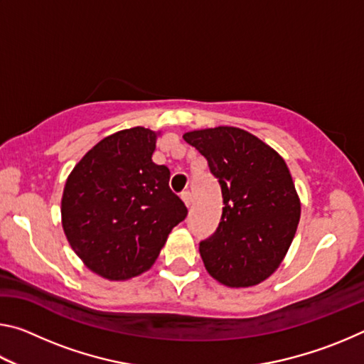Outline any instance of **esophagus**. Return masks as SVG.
Returning a JSON list of instances; mask_svg holds the SVG:
<instances>
[{"instance_id":"34e87169","label":"esophagus","mask_w":364,"mask_h":364,"mask_svg":"<svg viewBox=\"0 0 364 364\" xmlns=\"http://www.w3.org/2000/svg\"><path fill=\"white\" fill-rule=\"evenodd\" d=\"M181 199L186 204V207H189L191 202H193V196H191L189 191H184V193H181Z\"/></svg>"}]
</instances>
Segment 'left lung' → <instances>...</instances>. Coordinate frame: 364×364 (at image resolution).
<instances>
[{
  "label": "left lung",
  "mask_w": 364,
  "mask_h": 364,
  "mask_svg": "<svg viewBox=\"0 0 364 364\" xmlns=\"http://www.w3.org/2000/svg\"><path fill=\"white\" fill-rule=\"evenodd\" d=\"M223 196L218 228L199 244L210 276L230 287L262 282L279 267L297 231L300 200L284 160L234 127L189 132Z\"/></svg>",
  "instance_id": "obj_1"
}]
</instances>
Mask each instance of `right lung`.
Wrapping results in <instances>:
<instances>
[{
  "instance_id": "1",
  "label": "right lung",
  "mask_w": 364,
  "mask_h": 364,
  "mask_svg": "<svg viewBox=\"0 0 364 364\" xmlns=\"http://www.w3.org/2000/svg\"><path fill=\"white\" fill-rule=\"evenodd\" d=\"M156 138L143 127L110 134L67 178L60 207L67 241L106 279H128L151 268L188 215L168 186L170 170L152 162Z\"/></svg>"
}]
</instances>
